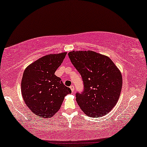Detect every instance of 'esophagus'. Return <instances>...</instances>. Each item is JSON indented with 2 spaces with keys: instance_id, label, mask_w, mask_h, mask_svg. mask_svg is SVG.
Instances as JSON below:
<instances>
[{
  "instance_id": "34e87169",
  "label": "esophagus",
  "mask_w": 147,
  "mask_h": 147,
  "mask_svg": "<svg viewBox=\"0 0 147 147\" xmlns=\"http://www.w3.org/2000/svg\"><path fill=\"white\" fill-rule=\"evenodd\" d=\"M69 87H70V89H71V90L72 93H74V86L73 85H71V86Z\"/></svg>"
}]
</instances>
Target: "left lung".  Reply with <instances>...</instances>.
Listing matches in <instances>:
<instances>
[{
	"instance_id": "8db88e82",
	"label": "left lung",
	"mask_w": 147,
	"mask_h": 147,
	"mask_svg": "<svg viewBox=\"0 0 147 147\" xmlns=\"http://www.w3.org/2000/svg\"><path fill=\"white\" fill-rule=\"evenodd\" d=\"M72 64L82 78L83 90L76 101L88 116H105L115 107L122 87L121 74L112 60L95 52L68 53Z\"/></svg>"
}]
</instances>
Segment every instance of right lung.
Returning <instances> with one entry per match:
<instances>
[{
	"label": "right lung",
	"instance_id": "1",
	"mask_svg": "<svg viewBox=\"0 0 147 147\" xmlns=\"http://www.w3.org/2000/svg\"><path fill=\"white\" fill-rule=\"evenodd\" d=\"M66 55V53L47 55L25 69L21 83L22 96L37 116H53L59 110L64 96L71 92L55 74Z\"/></svg>",
	"mask_w": 147,
	"mask_h": 147
}]
</instances>
